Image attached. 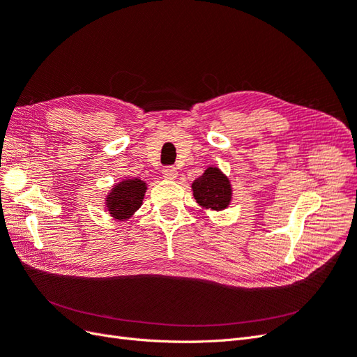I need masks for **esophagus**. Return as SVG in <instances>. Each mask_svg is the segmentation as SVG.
Returning a JSON list of instances; mask_svg holds the SVG:
<instances>
[{
    "label": "esophagus",
    "mask_w": 357,
    "mask_h": 357,
    "mask_svg": "<svg viewBox=\"0 0 357 357\" xmlns=\"http://www.w3.org/2000/svg\"><path fill=\"white\" fill-rule=\"evenodd\" d=\"M163 178H165V179H170V181L176 179V178H178L176 169H175V167H166V169L163 170Z\"/></svg>",
    "instance_id": "34e87169"
}]
</instances>
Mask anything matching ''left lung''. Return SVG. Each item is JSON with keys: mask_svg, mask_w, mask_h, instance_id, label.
<instances>
[{"mask_svg": "<svg viewBox=\"0 0 357 357\" xmlns=\"http://www.w3.org/2000/svg\"><path fill=\"white\" fill-rule=\"evenodd\" d=\"M192 195L204 211H224L231 202V183L218 167H208L192 182Z\"/></svg>", "mask_w": 357, "mask_h": 357, "instance_id": "obj_1", "label": "left lung"}]
</instances>
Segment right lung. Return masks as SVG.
Here are the masks:
<instances>
[{"instance_id": "right-lung-1", "label": "right lung", "mask_w": 357, "mask_h": 357, "mask_svg": "<svg viewBox=\"0 0 357 357\" xmlns=\"http://www.w3.org/2000/svg\"><path fill=\"white\" fill-rule=\"evenodd\" d=\"M146 183L139 179H124L116 187L111 190V192L107 195L105 204L114 216V220H129L133 213L141 208L145 192H146Z\"/></svg>"}]
</instances>
